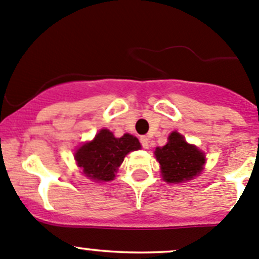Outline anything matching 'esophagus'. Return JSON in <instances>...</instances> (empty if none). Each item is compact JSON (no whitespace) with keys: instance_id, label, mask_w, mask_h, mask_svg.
Returning <instances> with one entry per match:
<instances>
[{"instance_id":"obj_1","label":"esophagus","mask_w":259,"mask_h":259,"mask_svg":"<svg viewBox=\"0 0 259 259\" xmlns=\"http://www.w3.org/2000/svg\"><path fill=\"white\" fill-rule=\"evenodd\" d=\"M140 143H142V146L144 149H148L149 148V138L142 137V138H140Z\"/></svg>"}]
</instances>
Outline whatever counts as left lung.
<instances>
[{
    "label": "left lung",
    "instance_id": "left-lung-1",
    "mask_svg": "<svg viewBox=\"0 0 259 259\" xmlns=\"http://www.w3.org/2000/svg\"><path fill=\"white\" fill-rule=\"evenodd\" d=\"M163 148L155 149L156 160L160 164L165 182L182 183L190 180L202 171L204 154L194 145L188 144L179 133L173 132Z\"/></svg>",
    "mask_w": 259,
    "mask_h": 259
}]
</instances>
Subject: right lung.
<instances>
[{
  "mask_svg": "<svg viewBox=\"0 0 259 259\" xmlns=\"http://www.w3.org/2000/svg\"><path fill=\"white\" fill-rule=\"evenodd\" d=\"M139 149V140L133 135L124 134L121 138H115L113 133L103 129L93 142L77 149L75 159L88 178L95 182H110L125 155Z\"/></svg>",
  "mask_w": 259,
  "mask_h": 259,
  "instance_id": "add662e5",
  "label": "right lung"
}]
</instances>
